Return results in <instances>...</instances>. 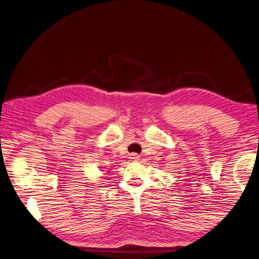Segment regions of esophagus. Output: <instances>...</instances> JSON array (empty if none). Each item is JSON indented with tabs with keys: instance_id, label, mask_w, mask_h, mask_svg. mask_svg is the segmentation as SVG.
<instances>
[{
	"instance_id": "1",
	"label": "esophagus",
	"mask_w": 259,
	"mask_h": 259,
	"mask_svg": "<svg viewBox=\"0 0 259 259\" xmlns=\"http://www.w3.org/2000/svg\"><path fill=\"white\" fill-rule=\"evenodd\" d=\"M130 159L133 160V161H137L139 159V156L136 155V154H132V155H130Z\"/></svg>"
}]
</instances>
